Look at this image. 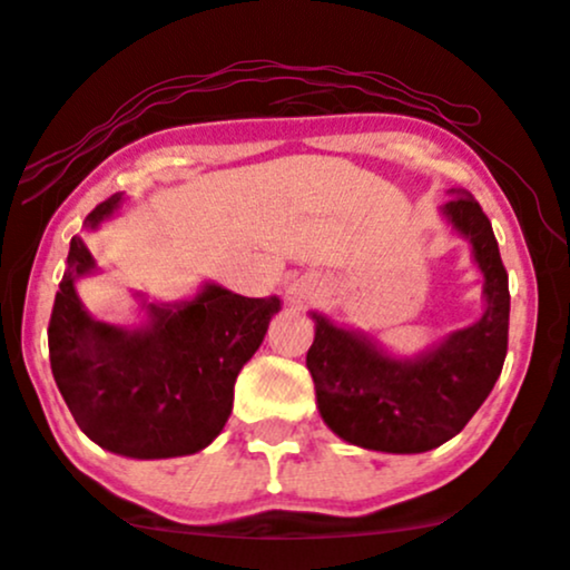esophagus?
<instances>
[{"label":"esophagus","mask_w":570,"mask_h":570,"mask_svg":"<svg viewBox=\"0 0 570 570\" xmlns=\"http://www.w3.org/2000/svg\"><path fill=\"white\" fill-rule=\"evenodd\" d=\"M321 294H324V284H321V281L313 278V276H303V278L292 281V284L286 286V303L299 307V305L313 303V299H318Z\"/></svg>","instance_id":"1"}]
</instances>
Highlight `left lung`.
Instances as JSON below:
<instances>
[{
  "label": "left lung",
  "mask_w": 570,
  "mask_h": 570,
  "mask_svg": "<svg viewBox=\"0 0 570 570\" xmlns=\"http://www.w3.org/2000/svg\"><path fill=\"white\" fill-rule=\"evenodd\" d=\"M445 223L472 246L483 273V313L420 355L387 353L321 313L307 351L321 420L342 441L385 454H422L451 441L497 385L510 332V286L489 217L468 190H451Z\"/></svg>",
  "instance_id": "8db88e82"
}]
</instances>
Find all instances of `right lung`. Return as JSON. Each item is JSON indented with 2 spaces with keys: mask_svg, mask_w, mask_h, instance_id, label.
<instances>
[{
  "mask_svg": "<svg viewBox=\"0 0 570 570\" xmlns=\"http://www.w3.org/2000/svg\"><path fill=\"white\" fill-rule=\"evenodd\" d=\"M125 204L114 194L85 219L98 230ZM98 271L73 236L50 318V366L68 411L89 441L129 459L188 456L223 433L233 385L263 345L278 297H242L204 284L183 303H146L140 326L92 318L77 281Z\"/></svg>",
  "mask_w": 570,
  "mask_h": 570,
  "instance_id": "obj_1",
  "label": "right lung"
}]
</instances>
